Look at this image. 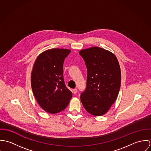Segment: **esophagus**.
<instances>
[{
	"label": "esophagus",
	"mask_w": 151,
	"mask_h": 151,
	"mask_svg": "<svg viewBox=\"0 0 151 151\" xmlns=\"http://www.w3.org/2000/svg\"><path fill=\"white\" fill-rule=\"evenodd\" d=\"M73 92L74 94L77 93V89H76V88L74 89L73 90Z\"/></svg>",
	"instance_id": "obj_1"
}]
</instances>
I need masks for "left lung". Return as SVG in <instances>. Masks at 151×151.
Instances as JSON below:
<instances>
[{
	"instance_id": "left-lung-1",
	"label": "left lung",
	"mask_w": 151,
	"mask_h": 151,
	"mask_svg": "<svg viewBox=\"0 0 151 151\" xmlns=\"http://www.w3.org/2000/svg\"><path fill=\"white\" fill-rule=\"evenodd\" d=\"M87 68L86 89L80 96L90 114L100 116L108 112L116 100L121 84V70L116 56L99 47L79 52Z\"/></svg>"
}]
</instances>
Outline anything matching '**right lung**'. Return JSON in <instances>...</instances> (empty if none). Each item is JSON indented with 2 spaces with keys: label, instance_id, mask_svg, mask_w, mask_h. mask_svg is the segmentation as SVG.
Instances as JSON below:
<instances>
[{
  "label": "right lung",
  "instance_id": "obj_1",
  "mask_svg": "<svg viewBox=\"0 0 151 151\" xmlns=\"http://www.w3.org/2000/svg\"><path fill=\"white\" fill-rule=\"evenodd\" d=\"M67 49L54 48L42 52L31 72V84L34 95L43 110L55 114L65 109L72 97L63 79V63L70 53Z\"/></svg>",
  "mask_w": 151,
  "mask_h": 151
}]
</instances>
